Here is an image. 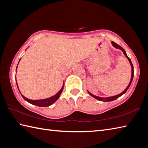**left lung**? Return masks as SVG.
I'll return each instance as SVG.
<instances>
[{
    "label": "left lung",
    "mask_w": 148,
    "mask_h": 148,
    "mask_svg": "<svg viewBox=\"0 0 148 148\" xmlns=\"http://www.w3.org/2000/svg\"><path fill=\"white\" fill-rule=\"evenodd\" d=\"M112 45H113V46L115 47L116 48H118V49H121V51H123V53H124L125 56H126V57L127 58V59L128 60H129L130 64L131 67H132V76H131V79H130V83H129V84H128V86L127 87V88L125 89L122 93H121L120 94H119V95H115V96H112V97H107V98H103V97H97V96L94 95H93V94H92V93H90V92H88V93L90 94V95L91 96H92V97H93V98H95V99H97V100H100V101H102V102H110V101H112V100H116V99H118V97H121L122 95H123L124 93H126L127 90L128 89V88H129V86H130V84H131V83H132V81L133 77H134V66H133V65H132V62H131V60H130V58L129 57H128V56H127V55L126 54V52H125V49H124L123 48H121V47L120 46H119L118 45H117V44L115 43L114 42H113V41H112Z\"/></svg>",
    "instance_id": "8db88e82"
}]
</instances>
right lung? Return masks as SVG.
I'll list each match as a JSON object with an SVG mask.
<instances>
[{
  "label": "right lung",
  "instance_id": "1",
  "mask_svg": "<svg viewBox=\"0 0 148 148\" xmlns=\"http://www.w3.org/2000/svg\"><path fill=\"white\" fill-rule=\"evenodd\" d=\"M21 59V58H20ZM20 62V61H19ZM18 67V65H17ZM17 67H16V69H17ZM16 84H17V82H16ZM17 86H18V84H17ZM63 89H64V86L62 88V89L59 91V92L56 94L55 95L51 97H49L48 99H42V100H30L26 98V97H25L23 95L21 96L23 97V98L27 101L28 102H29L30 103H32V104L34 105H36L37 106H39V107H47V106H51V104H53V103H54L56 100H57L60 95H61V93L63 91ZM19 90V89H18ZM20 91V90H19Z\"/></svg>",
  "mask_w": 148,
  "mask_h": 148
}]
</instances>
